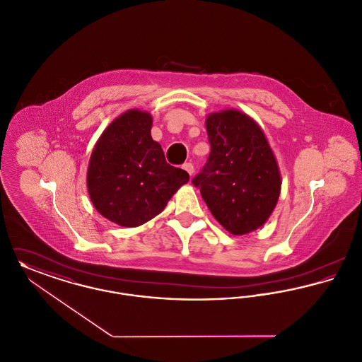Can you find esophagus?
I'll use <instances>...</instances> for the list:
<instances>
[{
    "instance_id": "34e87169",
    "label": "esophagus",
    "mask_w": 362,
    "mask_h": 362,
    "mask_svg": "<svg viewBox=\"0 0 362 362\" xmlns=\"http://www.w3.org/2000/svg\"><path fill=\"white\" fill-rule=\"evenodd\" d=\"M183 170H185V171H187L189 176H192V175H194V165H192L191 163H185V164H183Z\"/></svg>"
}]
</instances>
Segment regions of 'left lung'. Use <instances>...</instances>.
<instances>
[{
    "label": "left lung",
    "instance_id": "8db88e82",
    "mask_svg": "<svg viewBox=\"0 0 362 362\" xmlns=\"http://www.w3.org/2000/svg\"><path fill=\"white\" fill-rule=\"evenodd\" d=\"M210 155L192 183L213 217L236 236L264 224L281 194L276 156L257 121L228 108L206 117Z\"/></svg>",
    "mask_w": 362,
    "mask_h": 362
}]
</instances>
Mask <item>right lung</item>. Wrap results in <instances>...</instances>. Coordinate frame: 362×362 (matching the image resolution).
I'll return each instance as SVG.
<instances>
[{"instance_id":"right-lung-1","label":"right lung","mask_w":362,"mask_h":362,"mask_svg":"<svg viewBox=\"0 0 362 362\" xmlns=\"http://www.w3.org/2000/svg\"><path fill=\"white\" fill-rule=\"evenodd\" d=\"M148 111L127 110L104 129L86 171L95 209L111 223L136 228L160 214L189 173L170 165L151 136Z\"/></svg>"}]
</instances>
